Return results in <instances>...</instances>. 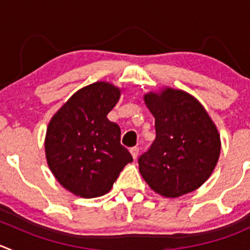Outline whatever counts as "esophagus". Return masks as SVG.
<instances>
[{"instance_id":"1","label":"esophagus","mask_w":250,"mask_h":250,"mask_svg":"<svg viewBox=\"0 0 250 250\" xmlns=\"http://www.w3.org/2000/svg\"><path fill=\"white\" fill-rule=\"evenodd\" d=\"M129 151H130V154H132L133 159H137L138 154H139V147H137V146H134V147H130V149H129Z\"/></svg>"}]
</instances>
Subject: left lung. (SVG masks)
Here are the masks:
<instances>
[{
    "mask_svg": "<svg viewBox=\"0 0 250 250\" xmlns=\"http://www.w3.org/2000/svg\"><path fill=\"white\" fill-rule=\"evenodd\" d=\"M144 103L155 118L156 138L138 160L142 177L166 198L198 189L211 176L221 151L211 117L194 96L168 86L146 93Z\"/></svg>",
    "mask_w": 250,
    "mask_h": 250,
    "instance_id": "8db88e82",
    "label": "left lung"
}]
</instances>
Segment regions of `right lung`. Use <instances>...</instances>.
Masks as SVG:
<instances>
[{
    "instance_id": "1",
    "label": "right lung",
    "mask_w": 250,
    "mask_h": 250,
    "mask_svg": "<svg viewBox=\"0 0 250 250\" xmlns=\"http://www.w3.org/2000/svg\"><path fill=\"white\" fill-rule=\"evenodd\" d=\"M122 89L96 82L79 89L52 116L45 154L61 186L77 197L96 198L111 190L121 171L133 161L121 145V129L107 115Z\"/></svg>"
}]
</instances>
